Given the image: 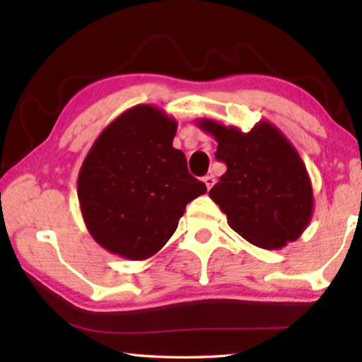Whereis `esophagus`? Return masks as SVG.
Here are the masks:
<instances>
[{
	"mask_svg": "<svg viewBox=\"0 0 362 362\" xmlns=\"http://www.w3.org/2000/svg\"><path fill=\"white\" fill-rule=\"evenodd\" d=\"M214 182H216V179H214L213 174H209V175L204 177V183H205L206 188H209V189L214 185Z\"/></svg>",
	"mask_w": 362,
	"mask_h": 362,
	"instance_id": "34e87169",
	"label": "esophagus"
}]
</instances>
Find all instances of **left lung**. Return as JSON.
I'll list each match as a JSON object with an SVG mask.
<instances>
[{
  "label": "left lung",
  "mask_w": 362,
  "mask_h": 362,
  "mask_svg": "<svg viewBox=\"0 0 362 362\" xmlns=\"http://www.w3.org/2000/svg\"><path fill=\"white\" fill-rule=\"evenodd\" d=\"M197 126L218 141L214 156L227 165L209 194L228 226L261 249L296 241L310 224L314 199L306 166L288 138L266 119L245 134L209 118Z\"/></svg>",
  "instance_id": "8db88e82"
}]
</instances>
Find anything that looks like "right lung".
I'll return each instance as SVG.
<instances>
[{"instance_id": "right-lung-1", "label": "right lung", "mask_w": 362, "mask_h": 362, "mask_svg": "<svg viewBox=\"0 0 362 362\" xmlns=\"http://www.w3.org/2000/svg\"><path fill=\"white\" fill-rule=\"evenodd\" d=\"M177 121L149 104L135 105L107 126L78 177L83 222L115 255L141 261L156 255L179 226L187 204L206 193L173 148Z\"/></svg>"}]
</instances>
